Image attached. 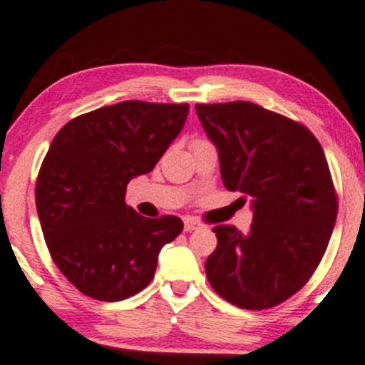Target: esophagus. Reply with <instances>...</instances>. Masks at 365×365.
Listing matches in <instances>:
<instances>
[{
  "instance_id": "34e87169",
  "label": "esophagus",
  "mask_w": 365,
  "mask_h": 365,
  "mask_svg": "<svg viewBox=\"0 0 365 365\" xmlns=\"http://www.w3.org/2000/svg\"><path fill=\"white\" fill-rule=\"evenodd\" d=\"M183 228H185V232H194V230L202 228V225H200L195 217H185V220H183Z\"/></svg>"
}]
</instances>
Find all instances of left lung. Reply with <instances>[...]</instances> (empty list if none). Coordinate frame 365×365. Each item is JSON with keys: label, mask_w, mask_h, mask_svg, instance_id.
Returning a JSON list of instances; mask_svg holds the SVG:
<instances>
[{"label": "left lung", "mask_w": 365, "mask_h": 365, "mask_svg": "<svg viewBox=\"0 0 365 365\" xmlns=\"http://www.w3.org/2000/svg\"><path fill=\"white\" fill-rule=\"evenodd\" d=\"M217 149L221 180L250 200L247 233L216 226L206 276L242 309L284 302L309 282L329 244L338 204L324 150L304 125L257 104H195Z\"/></svg>", "instance_id": "1"}]
</instances>
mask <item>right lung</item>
Wrapping results in <instances>:
<instances>
[{
	"label": "right lung",
	"mask_w": 365,
	"mask_h": 365,
	"mask_svg": "<svg viewBox=\"0 0 365 365\" xmlns=\"http://www.w3.org/2000/svg\"><path fill=\"white\" fill-rule=\"evenodd\" d=\"M188 104L123 101L77 116L56 133L36 183V207L58 269L82 293L118 302L154 278L158 255L183 230L177 216L125 204L185 125Z\"/></svg>",
	"instance_id": "obj_1"
}]
</instances>
